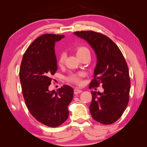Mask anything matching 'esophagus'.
Returning a JSON list of instances; mask_svg holds the SVG:
<instances>
[{
    "label": "esophagus",
    "mask_w": 147,
    "mask_h": 147,
    "mask_svg": "<svg viewBox=\"0 0 147 147\" xmlns=\"http://www.w3.org/2000/svg\"><path fill=\"white\" fill-rule=\"evenodd\" d=\"M81 92H82V91L81 89H79L78 88H75L74 89V94H78V93H80Z\"/></svg>",
    "instance_id": "obj_1"
}]
</instances>
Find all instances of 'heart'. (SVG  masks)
I'll return each mask as SVG.
<instances>
[{
  "label": "heart",
  "mask_w": 147,
  "mask_h": 147,
  "mask_svg": "<svg viewBox=\"0 0 147 147\" xmlns=\"http://www.w3.org/2000/svg\"><path fill=\"white\" fill-rule=\"evenodd\" d=\"M76 54L79 58L80 57L86 55V54H88V55H90V50L89 49L88 47H87L86 46H84V45H81V46H78L76 48ZM66 59V53H65L64 51H61L60 53L59 54L58 58V63L59 65H61L64 63ZM83 76V74L82 73H72L67 76V80L69 82L75 84H78V85H80V84H82V77Z\"/></svg>",
  "instance_id": "obj_1"
}]
</instances>
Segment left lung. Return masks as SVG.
Instances as JSON below:
<instances>
[{
  "instance_id": "obj_1",
  "label": "left lung",
  "mask_w": 147,
  "mask_h": 147,
  "mask_svg": "<svg viewBox=\"0 0 147 147\" xmlns=\"http://www.w3.org/2000/svg\"><path fill=\"white\" fill-rule=\"evenodd\" d=\"M74 34L86 39L97 56L89 89L102 84L104 91H91L89 110L92 117L101 124H113L123 115L128 104L130 78L128 65L117 45L108 36L91 30L77 31Z\"/></svg>"
}]
</instances>
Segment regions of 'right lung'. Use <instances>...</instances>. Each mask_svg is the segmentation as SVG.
I'll return each instance as SVG.
<instances>
[{
	"label": "right lung",
	"instance_id": "obj_1",
	"mask_svg": "<svg viewBox=\"0 0 147 147\" xmlns=\"http://www.w3.org/2000/svg\"><path fill=\"white\" fill-rule=\"evenodd\" d=\"M63 35L45 34L35 39L22 59L20 82L26 106L37 121L50 127H57L67 120V107L74 90L63 85L56 92L49 91L52 76L57 71L54 43Z\"/></svg>",
	"mask_w": 147,
	"mask_h": 147
}]
</instances>
